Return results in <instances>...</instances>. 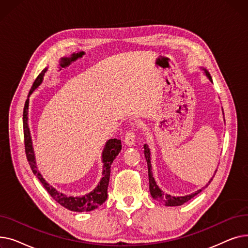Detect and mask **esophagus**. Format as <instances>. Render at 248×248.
Wrapping results in <instances>:
<instances>
[{"label": "esophagus", "mask_w": 248, "mask_h": 248, "mask_svg": "<svg viewBox=\"0 0 248 248\" xmlns=\"http://www.w3.org/2000/svg\"><path fill=\"white\" fill-rule=\"evenodd\" d=\"M124 142L127 146H134L136 142V135H135V129H129L124 137Z\"/></svg>", "instance_id": "obj_1"}]
</instances>
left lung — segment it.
Here are the masks:
<instances>
[{"mask_svg": "<svg viewBox=\"0 0 248 248\" xmlns=\"http://www.w3.org/2000/svg\"><path fill=\"white\" fill-rule=\"evenodd\" d=\"M204 70V73L205 75L209 78V80L213 83L212 81V78H211V75L210 73L208 72L206 69L202 68ZM144 154H145V157H146V160H147V163H148V173H149V182H150V192H151V195L152 197L155 200L160 202L161 204H164L166 206H180V205H183L184 203L188 202L189 200H191L194 196H196L197 194H199L202 190H198L195 193H192L190 195H186V196H181V197H175V196H171V195L169 194H165L160 188L159 186L157 185V183H155V181L153 177V173H152V165H151V153H150V149L148 147V145H144ZM216 173V172H215ZM215 176V174H214ZM213 176V177H214ZM213 179V178H212ZM212 179L209 181V183H208L206 185V187L210 184V182L212 181Z\"/></svg>", "mask_w": 248, "mask_h": 248, "instance_id": "1", "label": "left lung"}]
</instances>
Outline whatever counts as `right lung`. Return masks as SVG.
Instances as JSON below:
<instances>
[{
    "label": "right lung",
    "mask_w": 248,
    "mask_h": 248,
    "mask_svg": "<svg viewBox=\"0 0 248 248\" xmlns=\"http://www.w3.org/2000/svg\"><path fill=\"white\" fill-rule=\"evenodd\" d=\"M47 71V68L42 70V72L38 75L36 80L34 81L32 88L29 93L28 98L25 102L24 111H23V128H24V140H25V152L26 157L29 162L31 167V170L34 175L41 182L43 187L46 191L50 194V196L53 198L57 203L61 206L65 207L66 209L74 212H88L93 211L98 206H100L108 198V187L110 177V167L115 159L117 155L120 154L122 150V141L117 139H110L107 141L106 147L102 152V163H103V172L102 178L99 182V184L94 188L93 191L89 192L88 194L83 195V196H66V195L60 193L54 187H52L49 183L45 181L43 176L39 172L36 160H35V154L32 145V139L30 134V128L28 124V108H29V97L33 93V91L40 85L44 79V75Z\"/></svg>",
    "instance_id": "1"
}]
</instances>
